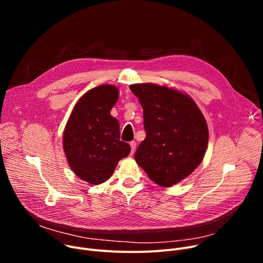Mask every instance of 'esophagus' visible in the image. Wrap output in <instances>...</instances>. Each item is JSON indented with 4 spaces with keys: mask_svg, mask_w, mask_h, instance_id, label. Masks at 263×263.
Here are the masks:
<instances>
[{
    "mask_svg": "<svg viewBox=\"0 0 263 263\" xmlns=\"http://www.w3.org/2000/svg\"><path fill=\"white\" fill-rule=\"evenodd\" d=\"M130 146H131V155H133L135 151V148H136V143L134 141H132V142H130Z\"/></svg>",
    "mask_w": 263,
    "mask_h": 263,
    "instance_id": "esophagus-1",
    "label": "esophagus"
}]
</instances>
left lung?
Here are the masks:
<instances>
[{
  "mask_svg": "<svg viewBox=\"0 0 263 263\" xmlns=\"http://www.w3.org/2000/svg\"><path fill=\"white\" fill-rule=\"evenodd\" d=\"M130 89L142 104L146 131L135 161L155 183L170 187L201 163L209 140L205 119L189 95L174 88L142 83Z\"/></svg>",
  "mask_w": 263,
  "mask_h": 263,
  "instance_id": "left-lung-1",
  "label": "left lung"
}]
</instances>
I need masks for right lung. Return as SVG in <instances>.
I'll return each instance as SVG.
<instances>
[{
    "mask_svg": "<svg viewBox=\"0 0 263 263\" xmlns=\"http://www.w3.org/2000/svg\"><path fill=\"white\" fill-rule=\"evenodd\" d=\"M114 85L97 86L83 95L69 117L63 146L73 173L90 184H101L114 173L131 147L120 141L119 122L110 116L118 100Z\"/></svg>",
    "mask_w": 263,
    "mask_h": 263,
    "instance_id": "add662e5",
    "label": "right lung"
}]
</instances>
